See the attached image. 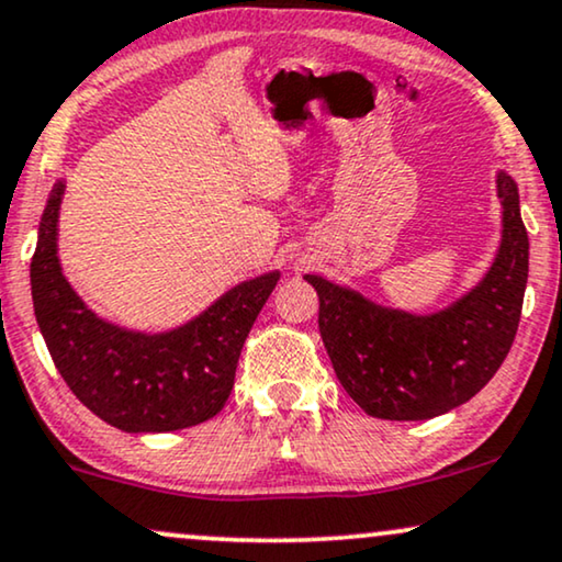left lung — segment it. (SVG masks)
Returning <instances> with one entry per match:
<instances>
[{"label":"left lung","mask_w":562,"mask_h":562,"mask_svg":"<svg viewBox=\"0 0 562 562\" xmlns=\"http://www.w3.org/2000/svg\"><path fill=\"white\" fill-rule=\"evenodd\" d=\"M504 236L488 274L450 308L431 316L383 308L318 274V331L334 372L364 414L424 422L473 398L504 362L521 318L529 238L519 190L501 171Z\"/></svg>","instance_id":"obj_1"}]
</instances>
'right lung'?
Returning a JSON list of instances; mask_svg holds the SVG:
<instances>
[{"instance_id": "obj_1", "label": "right lung", "mask_w": 562, "mask_h": 562, "mask_svg": "<svg viewBox=\"0 0 562 562\" xmlns=\"http://www.w3.org/2000/svg\"><path fill=\"white\" fill-rule=\"evenodd\" d=\"M64 182L50 192L30 261L35 318L71 393L115 429L177 431L203 424L234 391L241 347L280 272L241 282L190 324L138 334L97 318L56 257Z\"/></svg>"}]
</instances>
